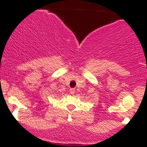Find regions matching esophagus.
Segmentation results:
<instances>
[{
  "instance_id": "1",
  "label": "esophagus",
  "mask_w": 147,
  "mask_h": 147,
  "mask_svg": "<svg viewBox=\"0 0 147 147\" xmlns=\"http://www.w3.org/2000/svg\"><path fill=\"white\" fill-rule=\"evenodd\" d=\"M70 94H72V95H74V94L75 93V88H70Z\"/></svg>"
}]
</instances>
